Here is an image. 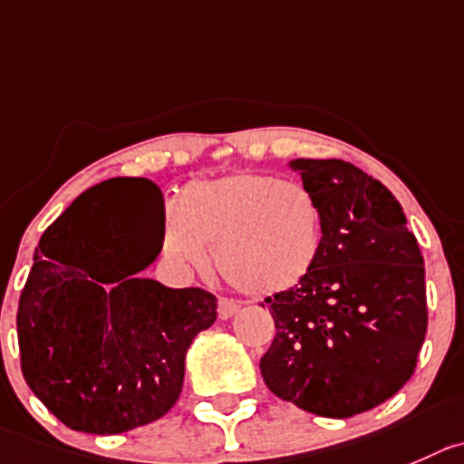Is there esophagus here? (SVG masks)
Returning a JSON list of instances; mask_svg holds the SVG:
<instances>
[{
	"label": "esophagus",
	"mask_w": 464,
	"mask_h": 464,
	"mask_svg": "<svg viewBox=\"0 0 464 464\" xmlns=\"http://www.w3.org/2000/svg\"><path fill=\"white\" fill-rule=\"evenodd\" d=\"M239 310L232 298H218V316L220 319H229V316H235V312Z\"/></svg>",
	"instance_id": "obj_1"
}]
</instances>
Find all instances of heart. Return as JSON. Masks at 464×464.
I'll list each match as a JSON object with an SVG mask.
<instances>
[{
  "instance_id": "b5f03b06",
  "label": "heart",
  "mask_w": 464,
  "mask_h": 464,
  "mask_svg": "<svg viewBox=\"0 0 464 464\" xmlns=\"http://www.w3.org/2000/svg\"><path fill=\"white\" fill-rule=\"evenodd\" d=\"M324 209L303 184L241 173L193 182L163 229V250L184 266H205V248L223 280L246 295L294 289L314 268Z\"/></svg>"
}]
</instances>
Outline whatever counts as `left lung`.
Returning a JSON list of instances; mask_svg holds the SVG:
<instances>
[{
    "instance_id": "obj_1",
    "label": "left lung",
    "mask_w": 464,
    "mask_h": 464,
    "mask_svg": "<svg viewBox=\"0 0 464 464\" xmlns=\"http://www.w3.org/2000/svg\"><path fill=\"white\" fill-rule=\"evenodd\" d=\"M324 209L319 259L266 298L276 337L259 360L282 401L346 419L394 396L428 328L423 257L396 198L342 159H295Z\"/></svg>"
}]
</instances>
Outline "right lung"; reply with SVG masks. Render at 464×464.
<instances>
[{
	"label": "right lung",
	"mask_w": 464,
	"mask_h": 464,
	"mask_svg": "<svg viewBox=\"0 0 464 464\" xmlns=\"http://www.w3.org/2000/svg\"><path fill=\"white\" fill-rule=\"evenodd\" d=\"M163 244V198L150 179L83 191L34 253L17 305L26 385L72 430L116 435L178 403L184 355L216 321V295L139 277Z\"/></svg>",
	"instance_id": "1"
}]
</instances>
